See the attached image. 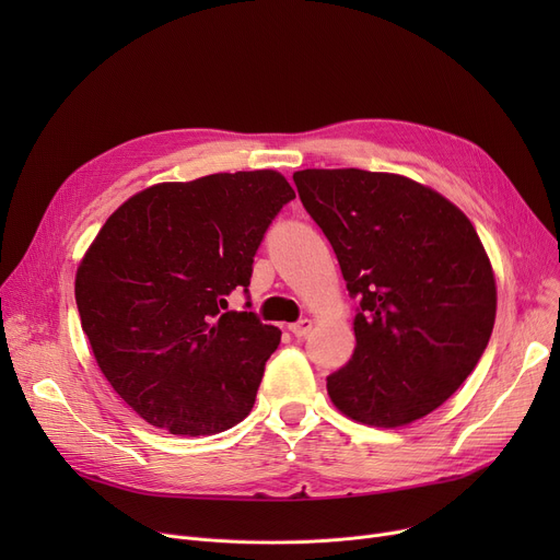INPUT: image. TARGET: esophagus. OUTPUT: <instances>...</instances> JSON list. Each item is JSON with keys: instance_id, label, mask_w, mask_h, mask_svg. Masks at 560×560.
<instances>
[{"instance_id": "1", "label": "esophagus", "mask_w": 560, "mask_h": 560, "mask_svg": "<svg viewBox=\"0 0 560 560\" xmlns=\"http://www.w3.org/2000/svg\"><path fill=\"white\" fill-rule=\"evenodd\" d=\"M313 325H315V322H313L311 317H304V319L295 322V325H290V331H292V336H298V338H304V336H308V334H311Z\"/></svg>"}]
</instances>
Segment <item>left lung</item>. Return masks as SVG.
<instances>
[{
    "label": "left lung",
    "instance_id": "obj_1",
    "mask_svg": "<svg viewBox=\"0 0 560 560\" xmlns=\"http://www.w3.org/2000/svg\"><path fill=\"white\" fill-rule=\"evenodd\" d=\"M292 179L361 304L354 357L327 376L334 406L384 429L429 416L472 374L492 334L497 285L477 229L401 174L340 167Z\"/></svg>",
    "mask_w": 560,
    "mask_h": 560
}]
</instances>
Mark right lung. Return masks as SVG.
I'll list each match as a JSON object with an SVG mask.
<instances>
[{
    "label": "right lung",
    "mask_w": 560,
    "mask_h": 560,
    "mask_svg": "<svg viewBox=\"0 0 560 560\" xmlns=\"http://www.w3.org/2000/svg\"><path fill=\"white\" fill-rule=\"evenodd\" d=\"M292 197L277 170L165 182L95 235L74 279L81 329L144 422L213 435L249 416L281 331L226 298L247 292L262 233Z\"/></svg>",
    "instance_id": "add662e5"
}]
</instances>
